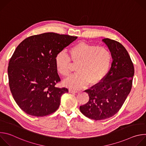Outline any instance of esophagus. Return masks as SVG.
Masks as SVG:
<instances>
[{
    "label": "esophagus",
    "instance_id": "obj_1",
    "mask_svg": "<svg viewBox=\"0 0 146 146\" xmlns=\"http://www.w3.org/2000/svg\"><path fill=\"white\" fill-rule=\"evenodd\" d=\"M69 92L70 93H73V94H75V93H77V92H78L77 91H76V90H71V89L69 90Z\"/></svg>",
    "mask_w": 146,
    "mask_h": 146
}]
</instances>
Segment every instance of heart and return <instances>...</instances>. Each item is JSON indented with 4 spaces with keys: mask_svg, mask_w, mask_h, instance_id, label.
<instances>
[{
    "mask_svg": "<svg viewBox=\"0 0 146 146\" xmlns=\"http://www.w3.org/2000/svg\"><path fill=\"white\" fill-rule=\"evenodd\" d=\"M69 56L60 52L55 58L57 72L64 77L71 73V63L76 64V74L65 81L66 86L79 89L88 83L95 84L106 75L111 61V54L104 47H97L85 42H79L72 46L68 51Z\"/></svg>",
    "mask_w": 146,
    "mask_h": 146,
    "instance_id": "heart-1",
    "label": "heart"
}]
</instances>
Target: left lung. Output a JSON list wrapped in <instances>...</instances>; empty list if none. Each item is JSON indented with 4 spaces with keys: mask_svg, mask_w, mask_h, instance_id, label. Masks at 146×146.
I'll list each match as a JSON object with an SVG mask.
<instances>
[{
    "mask_svg": "<svg viewBox=\"0 0 146 146\" xmlns=\"http://www.w3.org/2000/svg\"><path fill=\"white\" fill-rule=\"evenodd\" d=\"M102 41L111 52V67L101 81L84 91L89 101L80 106L83 114L95 121L111 117L119 110L131 92L134 75L133 62L125 48L109 38Z\"/></svg>",
    "mask_w": 146,
    "mask_h": 146,
    "instance_id": "1",
    "label": "left lung"
}]
</instances>
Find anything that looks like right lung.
<instances>
[{
	"label": "right lung",
	"mask_w": 146,
	"mask_h": 146,
	"mask_svg": "<svg viewBox=\"0 0 146 146\" xmlns=\"http://www.w3.org/2000/svg\"><path fill=\"white\" fill-rule=\"evenodd\" d=\"M77 38L44 33L27 37L16 48L9 63V87L18 106L27 114L43 117L58 109L61 96L69 90L55 86L60 78L55 58Z\"/></svg>",
	"instance_id": "add662e5"
}]
</instances>
